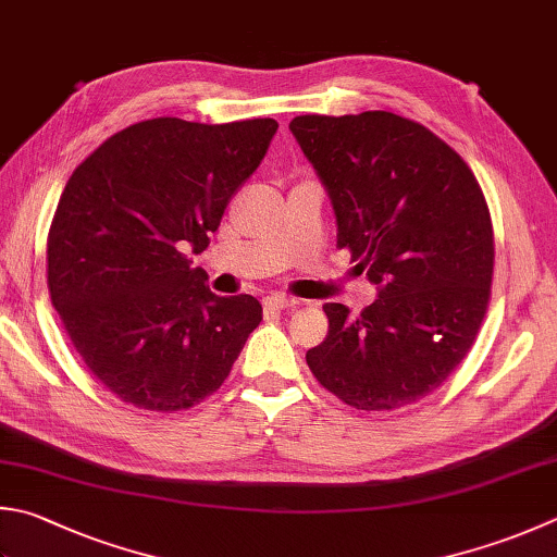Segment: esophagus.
<instances>
[{
	"instance_id": "esophagus-1",
	"label": "esophagus",
	"mask_w": 557,
	"mask_h": 557,
	"mask_svg": "<svg viewBox=\"0 0 557 557\" xmlns=\"http://www.w3.org/2000/svg\"><path fill=\"white\" fill-rule=\"evenodd\" d=\"M264 308L267 310H274V312H281V310L296 308V300L286 298V296H269V298H264Z\"/></svg>"
}]
</instances>
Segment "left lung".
<instances>
[{
  "instance_id": "left-lung-1",
  "label": "left lung",
  "mask_w": 557,
  "mask_h": 557,
  "mask_svg": "<svg viewBox=\"0 0 557 557\" xmlns=\"http://www.w3.org/2000/svg\"><path fill=\"white\" fill-rule=\"evenodd\" d=\"M349 249L377 298L351 318L327 302L330 332L306 354L322 387L363 412L434 393L475 344L492 296L495 233L485 194L450 145L391 111L296 115Z\"/></svg>"
}]
</instances>
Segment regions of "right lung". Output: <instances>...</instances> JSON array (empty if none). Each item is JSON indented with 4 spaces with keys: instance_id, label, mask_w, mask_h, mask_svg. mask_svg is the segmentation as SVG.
I'll return each instance as SVG.
<instances>
[{
    "instance_id": "right-lung-1",
    "label": "right lung",
    "mask_w": 557,
    "mask_h": 557,
    "mask_svg": "<svg viewBox=\"0 0 557 557\" xmlns=\"http://www.w3.org/2000/svg\"><path fill=\"white\" fill-rule=\"evenodd\" d=\"M278 123L150 119L103 140L65 184L48 233V290L97 381L148 412L225 383L261 322L257 298L215 296L203 251Z\"/></svg>"
}]
</instances>
